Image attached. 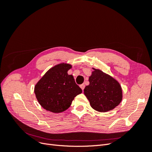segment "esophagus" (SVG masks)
<instances>
[{
    "label": "esophagus",
    "instance_id": "34e87169",
    "mask_svg": "<svg viewBox=\"0 0 152 152\" xmlns=\"http://www.w3.org/2000/svg\"><path fill=\"white\" fill-rule=\"evenodd\" d=\"M80 88L82 89V90L84 91V87H85V85H84V84H81V85L80 86Z\"/></svg>",
    "mask_w": 152,
    "mask_h": 152
}]
</instances>
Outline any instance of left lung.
<instances>
[{"label": "left lung", "instance_id": "8db88e82", "mask_svg": "<svg viewBox=\"0 0 152 152\" xmlns=\"http://www.w3.org/2000/svg\"><path fill=\"white\" fill-rule=\"evenodd\" d=\"M93 71L89 77V84L84 93L91 107L99 112L112 110L122 100V90L120 83L113 77L99 69Z\"/></svg>", "mask_w": 152, "mask_h": 152}]
</instances>
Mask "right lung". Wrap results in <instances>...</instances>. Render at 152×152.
Returning <instances> with one entry per match:
<instances>
[{"mask_svg": "<svg viewBox=\"0 0 152 152\" xmlns=\"http://www.w3.org/2000/svg\"><path fill=\"white\" fill-rule=\"evenodd\" d=\"M72 68L69 63H61L50 68L37 82L34 93L43 108L53 113H61L70 107L72 101L82 89L77 85L68 71Z\"/></svg>", "mask_w": 152, "mask_h": 152, "instance_id": "1", "label": "right lung"}]
</instances>
